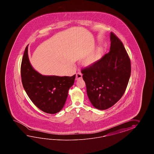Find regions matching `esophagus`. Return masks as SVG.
I'll return each instance as SVG.
<instances>
[{"label": "esophagus", "mask_w": 154, "mask_h": 154, "mask_svg": "<svg viewBox=\"0 0 154 154\" xmlns=\"http://www.w3.org/2000/svg\"><path fill=\"white\" fill-rule=\"evenodd\" d=\"M82 72H77V73H76V80H78L79 79L82 78Z\"/></svg>", "instance_id": "1"}]
</instances>
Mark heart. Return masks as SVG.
Instances as JSON below:
<instances>
[{
    "label": "heart",
    "instance_id": "1",
    "mask_svg": "<svg viewBox=\"0 0 154 154\" xmlns=\"http://www.w3.org/2000/svg\"><path fill=\"white\" fill-rule=\"evenodd\" d=\"M99 58H100V55L98 53L95 54L91 56L90 58H88V59L86 60V63L88 65H91L94 64L95 62H96Z\"/></svg>",
    "mask_w": 154,
    "mask_h": 154
}]
</instances>
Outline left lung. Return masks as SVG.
<instances>
[{"instance_id": "1", "label": "left lung", "mask_w": 154, "mask_h": 154, "mask_svg": "<svg viewBox=\"0 0 154 154\" xmlns=\"http://www.w3.org/2000/svg\"><path fill=\"white\" fill-rule=\"evenodd\" d=\"M110 40V51L82 70L88 98L100 110L110 108L121 98L131 74V60L123 43L113 32Z\"/></svg>"}]
</instances>
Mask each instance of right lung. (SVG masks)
<instances>
[{
	"instance_id": "right-lung-1",
	"label": "right lung",
	"mask_w": 154,
	"mask_h": 154,
	"mask_svg": "<svg viewBox=\"0 0 154 154\" xmlns=\"http://www.w3.org/2000/svg\"><path fill=\"white\" fill-rule=\"evenodd\" d=\"M75 76H45L39 74L30 64L28 45L26 46L21 65L22 83L30 100L41 111L54 114L62 109Z\"/></svg>"
}]
</instances>
